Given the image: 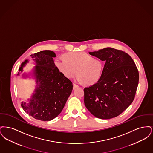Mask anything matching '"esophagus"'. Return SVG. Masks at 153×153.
I'll list each match as a JSON object with an SVG mask.
<instances>
[{
    "instance_id": "obj_1",
    "label": "esophagus",
    "mask_w": 153,
    "mask_h": 153,
    "mask_svg": "<svg viewBox=\"0 0 153 153\" xmlns=\"http://www.w3.org/2000/svg\"><path fill=\"white\" fill-rule=\"evenodd\" d=\"M73 89H76V88H77L79 87V86L77 85H76V84H73Z\"/></svg>"
}]
</instances>
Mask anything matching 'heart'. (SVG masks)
I'll use <instances>...</instances> for the list:
<instances>
[{
    "label": "heart",
    "instance_id": "b5f03b06",
    "mask_svg": "<svg viewBox=\"0 0 153 153\" xmlns=\"http://www.w3.org/2000/svg\"><path fill=\"white\" fill-rule=\"evenodd\" d=\"M64 58H56L54 65L67 79H72L76 73V80L79 83L91 85L101 77L103 64L99 58L81 51L66 53Z\"/></svg>",
    "mask_w": 153,
    "mask_h": 153
}]
</instances>
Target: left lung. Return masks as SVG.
<instances>
[{
	"instance_id": "left-lung-1",
	"label": "left lung",
	"mask_w": 153,
	"mask_h": 153,
	"mask_svg": "<svg viewBox=\"0 0 153 153\" xmlns=\"http://www.w3.org/2000/svg\"><path fill=\"white\" fill-rule=\"evenodd\" d=\"M105 61L102 76L92 85L84 88V104L95 117H117L133 102L139 82V72L131 57L112 48L89 52Z\"/></svg>"
}]
</instances>
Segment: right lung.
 <instances>
[{
	"instance_id": "add662e5",
	"label": "right lung",
	"mask_w": 153,
	"mask_h": 153,
	"mask_svg": "<svg viewBox=\"0 0 153 153\" xmlns=\"http://www.w3.org/2000/svg\"><path fill=\"white\" fill-rule=\"evenodd\" d=\"M36 66L32 72L24 73V79H35L34 92L27 102H22L23 110L36 119L50 121L58 116L64 108L73 89L72 82L60 73L54 65L53 58L56 54L51 51H43L30 55ZM29 62L26 59L19 68L23 72V68Z\"/></svg>"
}]
</instances>
